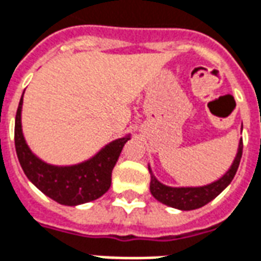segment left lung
Here are the masks:
<instances>
[{"instance_id":"8db88e82","label":"left lung","mask_w":261,"mask_h":261,"mask_svg":"<svg viewBox=\"0 0 261 261\" xmlns=\"http://www.w3.org/2000/svg\"><path fill=\"white\" fill-rule=\"evenodd\" d=\"M242 148H244V143H242V139H241L238 152H237V156H235L230 170L221 179H219L212 184L203 186V187H180V189L168 187L165 184L160 183L154 177L151 169L148 166L150 175H151L150 191L154 195V198L158 199L160 202L165 203L168 206L176 207V209L193 211V209H198V207L203 206V205L211 202L212 199H215L232 181L235 173L238 170V166H240L241 156H242Z\"/></svg>"}]
</instances>
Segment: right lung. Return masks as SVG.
<instances>
[{
	"mask_svg": "<svg viewBox=\"0 0 261 261\" xmlns=\"http://www.w3.org/2000/svg\"><path fill=\"white\" fill-rule=\"evenodd\" d=\"M21 105L23 96L15 119V148L21 169L31 183L54 201L68 206L95 201L107 193L111 186L113 169L129 138L111 142L97 155L80 165H48L38 160L24 142L20 125Z\"/></svg>",
	"mask_w": 261,
	"mask_h": 261,
	"instance_id": "right-lung-1",
	"label": "right lung"
}]
</instances>
